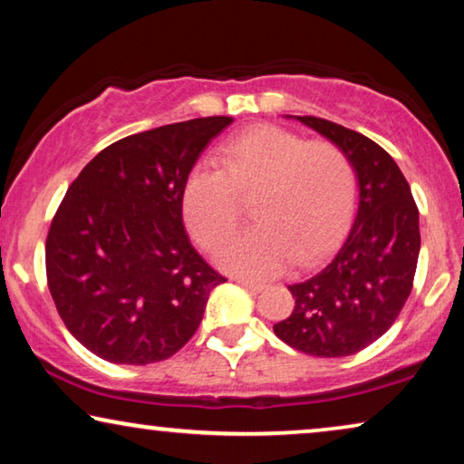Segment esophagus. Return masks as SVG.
I'll list each match as a JSON object with an SVG mask.
<instances>
[{
	"label": "esophagus",
	"mask_w": 464,
	"mask_h": 464,
	"mask_svg": "<svg viewBox=\"0 0 464 464\" xmlns=\"http://www.w3.org/2000/svg\"><path fill=\"white\" fill-rule=\"evenodd\" d=\"M234 281H237V283L240 285V287L251 289V291H262V289H264V285H262V283L249 281V278H240V276H237V278H234Z\"/></svg>",
	"instance_id": "34e87169"
}]
</instances>
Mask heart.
I'll use <instances>...</instances> for the list:
<instances>
[{
    "instance_id": "1",
    "label": "heart",
    "mask_w": 464,
    "mask_h": 464,
    "mask_svg": "<svg viewBox=\"0 0 464 464\" xmlns=\"http://www.w3.org/2000/svg\"><path fill=\"white\" fill-rule=\"evenodd\" d=\"M221 170L198 167L183 186V218L205 249H218L238 224V194L253 200L257 224L219 251L221 268L251 278L308 262L344 230L357 200V175L332 141L257 124L219 151Z\"/></svg>"
}]
</instances>
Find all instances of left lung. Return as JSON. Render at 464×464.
I'll use <instances>...</instances> for the list:
<instances>
[{
    "label": "left lung",
    "instance_id": "obj_1",
    "mask_svg": "<svg viewBox=\"0 0 464 464\" xmlns=\"http://www.w3.org/2000/svg\"><path fill=\"white\" fill-rule=\"evenodd\" d=\"M294 118L346 151L359 208L338 249L289 285L294 313L276 323L275 334L313 357H348L389 332L408 300L420 253L418 207L397 162L378 143L329 120Z\"/></svg>",
    "mask_w": 464,
    "mask_h": 464
}]
</instances>
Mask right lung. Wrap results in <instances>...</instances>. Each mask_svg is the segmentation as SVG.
<instances>
[{"label": "right lung", "instance_id": "add662e5", "mask_svg": "<svg viewBox=\"0 0 464 464\" xmlns=\"http://www.w3.org/2000/svg\"><path fill=\"white\" fill-rule=\"evenodd\" d=\"M230 124L194 118L124 137L69 186L46 238L48 289L69 334L97 357H173L226 283L189 243L181 200L196 160Z\"/></svg>", "mask_w": 464, "mask_h": 464}]
</instances>
